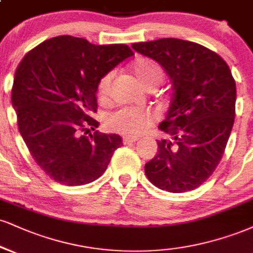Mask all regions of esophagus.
Here are the masks:
<instances>
[{
    "label": "esophagus",
    "mask_w": 253,
    "mask_h": 253,
    "mask_svg": "<svg viewBox=\"0 0 253 253\" xmlns=\"http://www.w3.org/2000/svg\"><path fill=\"white\" fill-rule=\"evenodd\" d=\"M138 141V138H134V136H124L123 138V142L125 145L132 144V142Z\"/></svg>",
    "instance_id": "1"
}]
</instances>
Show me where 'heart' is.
<instances>
[{
  "label": "heart",
  "mask_w": 253,
  "mask_h": 253,
  "mask_svg": "<svg viewBox=\"0 0 253 253\" xmlns=\"http://www.w3.org/2000/svg\"><path fill=\"white\" fill-rule=\"evenodd\" d=\"M132 71L139 84L145 88L159 86L165 78L160 65L148 59H142L135 62ZM112 79H113V73H108L100 80L97 90L101 97L108 95ZM154 120L156 115L148 109L125 107L108 114L106 118V126L111 130L121 133L126 136H136L150 128Z\"/></svg>",
  "instance_id": "heart-1"
}]
</instances>
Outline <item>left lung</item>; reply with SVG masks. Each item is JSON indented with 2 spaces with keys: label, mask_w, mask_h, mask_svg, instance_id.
I'll return each instance as SVG.
<instances>
[{
  "label": "left lung",
  "mask_w": 253,
  "mask_h": 253,
  "mask_svg": "<svg viewBox=\"0 0 253 253\" xmlns=\"http://www.w3.org/2000/svg\"><path fill=\"white\" fill-rule=\"evenodd\" d=\"M132 48L163 67L173 95L158 128L171 140H157L158 153L145 165L160 190L186 192L208 180L223 157L234 123L236 82L214 51L196 42L160 39Z\"/></svg>",
  "instance_id": "obj_1"
}]
</instances>
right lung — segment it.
Returning <instances> with one entry per match:
<instances>
[{"label": "right lung", "mask_w": 253, "mask_h": 253, "mask_svg": "<svg viewBox=\"0 0 253 253\" xmlns=\"http://www.w3.org/2000/svg\"><path fill=\"white\" fill-rule=\"evenodd\" d=\"M134 55L126 44H93L62 35L40 43L15 72L11 102L21 135L36 164L68 186L89 184L123 145L97 128V86L119 63Z\"/></svg>", "instance_id": "right-lung-1"}]
</instances>
